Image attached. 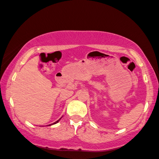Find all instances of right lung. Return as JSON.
<instances>
[{"label":"right lung","mask_w":159,"mask_h":159,"mask_svg":"<svg viewBox=\"0 0 159 159\" xmlns=\"http://www.w3.org/2000/svg\"><path fill=\"white\" fill-rule=\"evenodd\" d=\"M61 118H60L59 120H58L57 121H56L55 122H54V123H53V124H51V125H48V126H51V125H55V124H56V123H58L59 121H60V120H61Z\"/></svg>","instance_id":"right-lung-1"}]
</instances>
